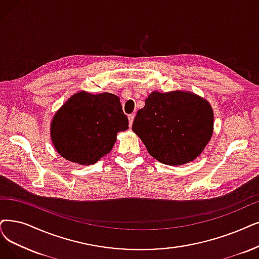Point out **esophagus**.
Masks as SVG:
<instances>
[{
    "mask_svg": "<svg viewBox=\"0 0 259 259\" xmlns=\"http://www.w3.org/2000/svg\"><path fill=\"white\" fill-rule=\"evenodd\" d=\"M134 118H135V116L134 115H128V122H130V127L133 125V122H134Z\"/></svg>",
    "mask_w": 259,
    "mask_h": 259,
    "instance_id": "esophagus-1",
    "label": "esophagus"
}]
</instances>
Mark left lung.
I'll use <instances>...</instances> for the list:
<instances>
[{"label": "left lung", "mask_w": 259, "mask_h": 259, "mask_svg": "<svg viewBox=\"0 0 259 259\" xmlns=\"http://www.w3.org/2000/svg\"><path fill=\"white\" fill-rule=\"evenodd\" d=\"M132 130L161 163L181 165L199 157L213 133L209 102L190 91H153Z\"/></svg>", "instance_id": "1"}]
</instances>
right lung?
Returning <instances> with one entry per match:
<instances>
[{
    "label": "right lung",
    "mask_w": 259,
    "mask_h": 259,
    "mask_svg": "<svg viewBox=\"0 0 259 259\" xmlns=\"http://www.w3.org/2000/svg\"><path fill=\"white\" fill-rule=\"evenodd\" d=\"M128 128L118 96L78 91L64 103L51 122L57 153L78 164H94L108 154L117 134Z\"/></svg>",
    "instance_id": "add662e5"
}]
</instances>
